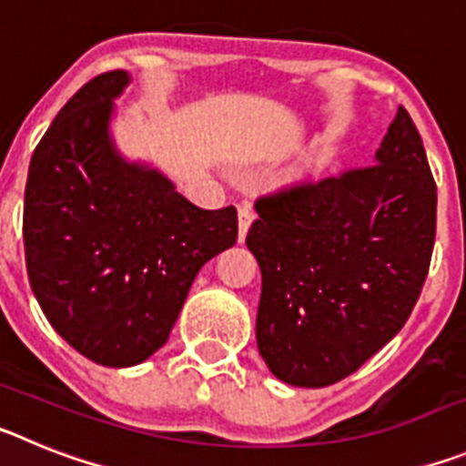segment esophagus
<instances>
[{"label":"esophagus","instance_id":"obj_1","mask_svg":"<svg viewBox=\"0 0 466 466\" xmlns=\"http://www.w3.org/2000/svg\"><path fill=\"white\" fill-rule=\"evenodd\" d=\"M254 221V209L249 203H240L238 205V230H240V242H245L247 238V230H249V226H252Z\"/></svg>","mask_w":466,"mask_h":466}]
</instances>
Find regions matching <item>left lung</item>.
Returning a JSON list of instances; mask_svg holds the SVG:
<instances>
[{"label":"left lung","mask_w":466,"mask_h":466,"mask_svg":"<svg viewBox=\"0 0 466 466\" xmlns=\"http://www.w3.org/2000/svg\"><path fill=\"white\" fill-rule=\"evenodd\" d=\"M376 166L261 196L247 247L261 268L257 345L287 385L327 387L401 331L436 236V184L399 106Z\"/></svg>","instance_id":"left-lung-1"}]
</instances>
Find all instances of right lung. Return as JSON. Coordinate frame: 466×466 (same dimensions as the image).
<instances>
[{"label":"right lung","instance_id":"add662e5","mask_svg":"<svg viewBox=\"0 0 466 466\" xmlns=\"http://www.w3.org/2000/svg\"><path fill=\"white\" fill-rule=\"evenodd\" d=\"M95 76L36 144L23 212L25 261L41 310L76 352L111 369L163 348L198 270L236 245V208L203 209L111 137L130 86Z\"/></svg>","mask_w":466,"mask_h":466}]
</instances>
